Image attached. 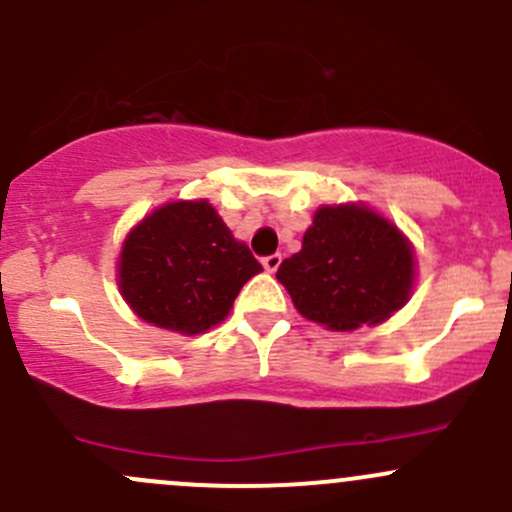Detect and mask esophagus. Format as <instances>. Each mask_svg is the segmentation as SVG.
Masks as SVG:
<instances>
[{
	"mask_svg": "<svg viewBox=\"0 0 512 512\" xmlns=\"http://www.w3.org/2000/svg\"><path fill=\"white\" fill-rule=\"evenodd\" d=\"M279 265H282V255H270V257H265V260H262V267H265L267 272H277L279 270Z\"/></svg>",
	"mask_w": 512,
	"mask_h": 512,
	"instance_id": "esophagus-1",
	"label": "esophagus"
}]
</instances>
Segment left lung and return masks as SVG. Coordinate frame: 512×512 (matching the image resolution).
I'll return each mask as SVG.
<instances>
[{"label":"left lung","instance_id":"left-lung-1","mask_svg":"<svg viewBox=\"0 0 512 512\" xmlns=\"http://www.w3.org/2000/svg\"><path fill=\"white\" fill-rule=\"evenodd\" d=\"M412 242L365 203L321 206L277 279L304 319L355 331L390 319L414 289Z\"/></svg>","mask_w":512,"mask_h":512}]
</instances>
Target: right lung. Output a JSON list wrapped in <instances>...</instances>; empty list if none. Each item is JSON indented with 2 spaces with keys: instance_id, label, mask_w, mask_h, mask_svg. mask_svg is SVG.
<instances>
[{
  "instance_id": "1",
  "label": "right lung",
  "mask_w": 512,
  "mask_h": 512,
  "mask_svg": "<svg viewBox=\"0 0 512 512\" xmlns=\"http://www.w3.org/2000/svg\"><path fill=\"white\" fill-rule=\"evenodd\" d=\"M262 272L206 198L164 203L127 233L117 287L147 324L196 336L218 326L242 284Z\"/></svg>"
}]
</instances>
